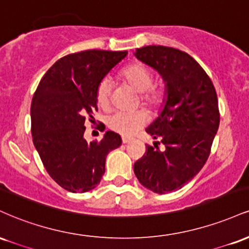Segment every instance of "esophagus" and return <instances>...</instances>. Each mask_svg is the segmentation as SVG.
Listing matches in <instances>:
<instances>
[{
    "label": "esophagus",
    "instance_id": "obj_1",
    "mask_svg": "<svg viewBox=\"0 0 249 249\" xmlns=\"http://www.w3.org/2000/svg\"><path fill=\"white\" fill-rule=\"evenodd\" d=\"M123 144H127V142H130L131 141H132V139L131 138H126V137H123Z\"/></svg>",
    "mask_w": 249,
    "mask_h": 249
}]
</instances>
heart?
Returning a JSON list of instances; mask_svg holds the SVG:
<instances>
[{"mask_svg":"<svg viewBox=\"0 0 249 249\" xmlns=\"http://www.w3.org/2000/svg\"><path fill=\"white\" fill-rule=\"evenodd\" d=\"M121 77L127 84L141 92L139 97L142 104L150 107H156L162 102V91L152 85L153 73L142 63H133L127 65L122 70ZM111 93H112V83L108 78H103L96 91V99L99 107L103 108L108 107ZM147 122L148 115L145 110H137L133 112L116 111L107 118V126L123 136H132L144 125H146Z\"/></svg>","mask_w":249,"mask_h":249,"instance_id":"1","label":"heart"}]
</instances>
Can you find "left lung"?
Listing matches in <instances>:
<instances>
[{
  "label": "left lung",
  "mask_w": 249,
  "mask_h": 249,
  "mask_svg": "<svg viewBox=\"0 0 249 249\" xmlns=\"http://www.w3.org/2000/svg\"><path fill=\"white\" fill-rule=\"evenodd\" d=\"M134 56L160 73L166 87L161 112L146 128L159 142L146 146L133 171L139 182L154 193L179 190L201 170L219 128L215 89L206 71L184 51L162 45L139 48Z\"/></svg>",
  "instance_id": "1"
}]
</instances>
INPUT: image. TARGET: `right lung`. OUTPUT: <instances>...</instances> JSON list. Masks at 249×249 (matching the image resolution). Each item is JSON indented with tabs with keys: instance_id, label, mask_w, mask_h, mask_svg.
Wrapping results in <instances>:
<instances>
[{
	"instance_id": "1",
	"label": "right lung",
	"mask_w": 249,
	"mask_h": 249,
	"mask_svg": "<svg viewBox=\"0 0 249 249\" xmlns=\"http://www.w3.org/2000/svg\"><path fill=\"white\" fill-rule=\"evenodd\" d=\"M126 55L127 51L93 49L62 57L34 93V145L49 176L69 192L93 190L105 173L107 153L122 145L121 136L112 131H107L101 142H88L84 123L97 111L99 82Z\"/></svg>"
}]
</instances>
